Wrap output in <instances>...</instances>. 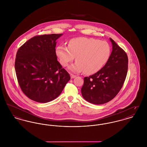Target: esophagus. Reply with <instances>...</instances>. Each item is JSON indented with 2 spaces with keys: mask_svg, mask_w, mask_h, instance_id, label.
Here are the masks:
<instances>
[{
  "mask_svg": "<svg viewBox=\"0 0 147 147\" xmlns=\"http://www.w3.org/2000/svg\"><path fill=\"white\" fill-rule=\"evenodd\" d=\"M76 76V75H74V74H71V79H74V78H75Z\"/></svg>",
  "mask_w": 147,
  "mask_h": 147,
  "instance_id": "34e87169",
  "label": "esophagus"
}]
</instances>
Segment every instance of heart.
Instances as JSON below:
<instances>
[{"label":"heart","instance_id":"heart-1","mask_svg":"<svg viewBox=\"0 0 147 147\" xmlns=\"http://www.w3.org/2000/svg\"><path fill=\"white\" fill-rule=\"evenodd\" d=\"M55 53L61 64L66 66L76 57V62L69 69L76 72L94 74L106 63L111 54V48L106 41L80 37L69 40L68 47L59 45Z\"/></svg>","mask_w":147,"mask_h":147}]
</instances>
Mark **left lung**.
<instances>
[{"label":"left lung","mask_w":147,"mask_h":147,"mask_svg":"<svg viewBox=\"0 0 147 147\" xmlns=\"http://www.w3.org/2000/svg\"><path fill=\"white\" fill-rule=\"evenodd\" d=\"M112 51L106 65L96 73L84 78L83 98L89 103L102 105L113 99L120 92L128 69L126 53L112 39Z\"/></svg>","instance_id":"obj_1"}]
</instances>
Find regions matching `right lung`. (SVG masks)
I'll return each instance as SVG.
<instances>
[{"label": "right lung", "instance_id": "right-lung-1", "mask_svg": "<svg viewBox=\"0 0 147 147\" xmlns=\"http://www.w3.org/2000/svg\"><path fill=\"white\" fill-rule=\"evenodd\" d=\"M62 34L35 36L17 51L15 71L19 85L27 96L47 103L62 93L71 78L57 61L56 40Z\"/></svg>", "mask_w": 147, "mask_h": 147}]
</instances>
